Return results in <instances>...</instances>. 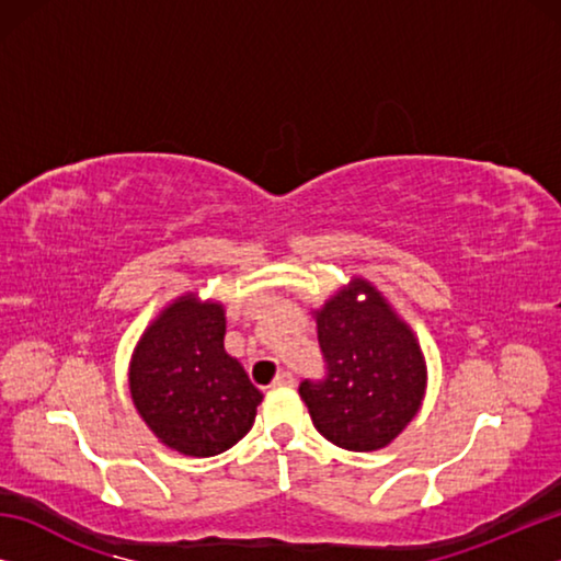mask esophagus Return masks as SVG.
Returning a JSON list of instances; mask_svg holds the SVG:
<instances>
[{
	"label": "esophagus",
	"instance_id": "34e87169",
	"mask_svg": "<svg viewBox=\"0 0 561 561\" xmlns=\"http://www.w3.org/2000/svg\"><path fill=\"white\" fill-rule=\"evenodd\" d=\"M294 381H297V378H294L291 371H279V376L274 378V386L284 388V386H294Z\"/></svg>",
	"mask_w": 561,
	"mask_h": 561
}]
</instances>
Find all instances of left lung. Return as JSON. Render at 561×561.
<instances>
[{"label": "left lung", "instance_id": "1", "mask_svg": "<svg viewBox=\"0 0 561 561\" xmlns=\"http://www.w3.org/2000/svg\"><path fill=\"white\" fill-rule=\"evenodd\" d=\"M317 327L324 376L299 383L314 428L339 448H383L423 401L425 364L413 331L360 279L317 311Z\"/></svg>", "mask_w": 561, "mask_h": 561}]
</instances>
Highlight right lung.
I'll return each mask as SVG.
<instances>
[{"label":"right lung","instance_id":"right-lung-1","mask_svg":"<svg viewBox=\"0 0 561 561\" xmlns=\"http://www.w3.org/2000/svg\"><path fill=\"white\" fill-rule=\"evenodd\" d=\"M220 304L178 299L140 339L130 364L138 413L168 448L210 458L250 433L262 393L225 351Z\"/></svg>","mask_w":561,"mask_h":561}]
</instances>
